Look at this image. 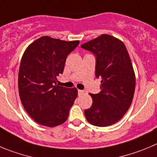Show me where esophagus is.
<instances>
[{
	"label": "esophagus",
	"instance_id": "obj_1",
	"mask_svg": "<svg viewBox=\"0 0 157 157\" xmlns=\"http://www.w3.org/2000/svg\"><path fill=\"white\" fill-rule=\"evenodd\" d=\"M78 94H79V95H83V94H84V90H78Z\"/></svg>",
	"mask_w": 157,
	"mask_h": 157
}]
</instances>
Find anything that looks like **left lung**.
I'll list each match as a JSON object with an SVG mask.
<instances>
[{
    "instance_id": "obj_1",
    "label": "left lung",
    "mask_w": 157,
    "mask_h": 157,
    "mask_svg": "<svg viewBox=\"0 0 157 157\" xmlns=\"http://www.w3.org/2000/svg\"><path fill=\"white\" fill-rule=\"evenodd\" d=\"M81 47L95 54V74L101 79V91L90 94L93 104L84 111L86 119L95 126H109L121 119L132 101L136 75L131 59L122 41L108 34Z\"/></svg>"
}]
</instances>
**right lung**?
Listing matches in <instances>:
<instances>
[{"label":"right lung","instance_id":"1","mask_svg":"<svg viewBox=\"0 0 157 157\" xmlns=\"http://www.w3.org/2000/svg\"><path fill=\"white\" fill-rule=\"evenodd\" d=\"M80 41L42 36L26 48L18 72V92L21 104L35 121L47 127L65 122L77 98L76 87L56 83L63 74L67 57Z\"/></svg>","mask_w":157,"mask_h":157}]
</instances>
